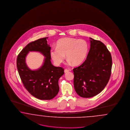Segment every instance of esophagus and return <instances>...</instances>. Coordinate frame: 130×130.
<instances>
[{"label":"esophagus","instance_id":"obj_1","mask_svg":"<svg viewBox=\"0 0 130 130\" xmlns=\"http://www.w3.org/2000/svg\"><path fill=\"white\" fill-rule=\"evenodd\" d=\"M69 69H64V73H67L68 72H69Z\"/></svg>","mask_w":130,"mask_h":130}]
</instances>
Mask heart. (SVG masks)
<instances>
[{
	"mask_svg": "<svg viewBox=\"0 0 130 130\" xmlns=\"http://www.w3.org/2000/svg\"><path fill=\"white\" fill-rule=\"evenodd\" d=\"M88 50V44L85 40L66 37L57 42L56 47L51 49L50 54L52 60L57 65L63 62L65 54L69 63L72 62L74 65H78L84 61Z\"/></svg>",
	"mask_w": 130,
	"mask_h": 130,
	"instance_id": "b5f03b06",
	"label": "heart"
}]
</instances>
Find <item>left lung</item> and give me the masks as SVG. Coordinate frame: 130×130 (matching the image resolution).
Masks as SVG:
<instances>
[{
  "label": "left lung",
  "mask_w": 130,
  "mask_h": 130,
  "mask_svg": "<svg viewBox=\"0 0 130 130\" xmlns=\"http://www.w3.org/2000/svg\"><path fill=\"white\" fill-rule=\"evenodd\" d=\"M90 38V48L86 60L73 69L74 86L79 96L88 98L99 94L110 79L112 67L111 54L106 45Z\"/></svg>",
  "instance_id": "1"
}]
</instances>
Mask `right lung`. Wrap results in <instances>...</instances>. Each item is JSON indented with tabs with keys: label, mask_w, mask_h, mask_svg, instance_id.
<instances>
[{
	"label": "right lung",
	"mask_w": 130,
	"mask_h": 130,
	"mask_svg": "<svg viewBox=\"0 0 130 130\" xmlns=\"http://www.w3.org/2000/svg\"><path fill=\"white\" fill-rule=\"evenodd\" d=\"M47 37L29 43L18 55L17 66L18 73L25 88L34 97L41 100H50L59 91L58 80L64 74V69L53 66L51 62V47ZM38 51L45 57L43 66L37 70L31 71L27 67L25 58L29 51Z\"/></svg>",
	"instance_id": "obj_1"
}]
</instances>
